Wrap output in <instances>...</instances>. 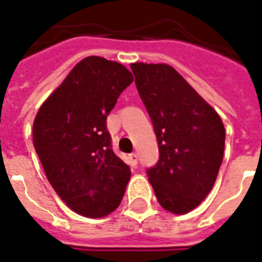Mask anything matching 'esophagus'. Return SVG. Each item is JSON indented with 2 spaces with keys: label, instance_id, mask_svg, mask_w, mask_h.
<instances>
[{
  "label": "esophagus",
  "instance_id": "34e87169",
  "mask_svg": "<svg viewBox=\"0 0 262 262\" xmlns=\"http://www.w3.org/2000/svg\"><path fill=\"white\" fill-rule=\"evenodd\" d=\"M129 163H130L132 167H136V165H137V155L136 154H130L129 155Z\"/></svg>",
  "mask_w": 262,
  "mask_h": 262
}]
</instances>
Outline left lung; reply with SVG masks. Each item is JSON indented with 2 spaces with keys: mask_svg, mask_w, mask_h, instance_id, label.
I'll use <instances>...</instances> for the list:
<instances>
[{
  "mask_svg": "<svg viewBox=\"0 0 262 262\" xmlns=\"http://www.w3.org/2000/svg\"><path fill=\"white\" fill-rule=\"evenodd\" d=\"M157 135L159 161L147 170L159 205L187 214L209 195L223 162L224 123L181 74L165 63H132Z\"/></svg>",
  "mask_w": 262,
  "mask_h": 262,
  "instance_id": "1",
  "label": "left lung"
}]
</instances>
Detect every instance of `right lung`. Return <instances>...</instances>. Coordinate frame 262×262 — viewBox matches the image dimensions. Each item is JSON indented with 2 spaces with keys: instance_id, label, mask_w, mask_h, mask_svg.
Masks as SVG:
<instances>
[{
  "instance_id": "add662e5",
  "label": "right lung",
  "mask_w": 262,
  "mask_h": 262,
  "mask_svg": "<svg viewBox=\"0 0 262 262\" xmlns=\"http://www.w3.org/2000/svg\"><path fill=\"white\" fill-rule=\"evenodd\" d=\"M133 82L121 63L88 56L34 118L33 143L48 181L78 214L101 219L122 201L130 169L111 148L105 119Z\"/></svg>"
}]
</instances>
